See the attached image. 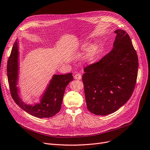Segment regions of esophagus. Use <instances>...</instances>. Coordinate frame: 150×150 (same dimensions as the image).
Segmentation results:
<instances>
[{
	"label": "esophagus",
	"mask_w": 150,
	"mask_h": 150,
	"mask_svg": "<svg viewBox=\"0 0 150 150\" xmlns=\"http://www.w3.org/2000/svg\"><path fill=\"white\" fill-rule=\"evenodd\" d=\"M74 78L75 79H77V80H80V79H81V78H82L81 74H79V73H77V74H75V75H74Z\"/></svg>",
	"instance_id": "1"
}]
</instances>
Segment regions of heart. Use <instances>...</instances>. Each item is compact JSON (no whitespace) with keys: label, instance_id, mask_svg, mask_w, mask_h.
Listing matches in <instances>:
<instances>
[{"label":"heart","instance_id":"obj_1","mask_svg":"<svg viewBox=\"0 0 150 150\" xmlns=\"http://www.w3.org/2000/svg\"><path fill=\"white\" fill-rule=\"evenodd\" d=\"M85 50H87V52L83 58L84 62L87 64H91L93 62L96 57L99 50V46L97 43L91 44L89 46L88 43L85 42L80 46L77 52H79L80 51H83Z\"/></svg>","mask_w":150,"mask_h":150}]
</instances>
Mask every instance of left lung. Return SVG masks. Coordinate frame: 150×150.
I'll use <instances>...</instances> for the list:
<instances>
[{
    "mask_svg": "<svg viewBox=\"0 0 150 150\" xmlns=\"http://www.w3.org/2000/svg\"><path fill=\"white\" fill-rule=\"evenodd\" d=\"M111 51L84 68L82 76L88 110L97 115L118 110L132 96L136 83L139 60L131 40L117 29Z\"/></svg>",
    "mask_w": 150,
    "mask_h": 150,
    "instance_id": "1",
    "label": "left lung"
}]
</instances>
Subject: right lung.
Here are the masks:
<instances>
[{"instance_id":"add662e5","label":"right lung","mask_w":150,"mask_h":150,"mask_svg":"<svg viewBox=\"0 0 150 150\" xmlns=\"http://www.w3.org/2000/svg\"><path fill=\"white\" fill-rule=\"evenodd\" d=\"M19 42L16 39L7 63V77L13 100L21 109L33 117L42 118L54 116L61 109L65 88L73 80V74H54L40 96V101L27 104L20 98L19 89L17 86L19 74Z\"/></svg>"}]
</instances>
